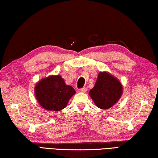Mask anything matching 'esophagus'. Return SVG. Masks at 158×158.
I'll list each match as a JSON object with an SVG mask.
<instances>
[{"label":"esophagus","instance_id":"34e87169","mask_svg":"<svg viewBox=\"0 0 158 158\" xmlns=\"http://www.w3.org/2000/svg\"><path fill=\"white\" fill-rule=\"evenodd\" d=\"M86 90H87L86 88L84 87V88H82V89H79V92H81V93H85V92H86Z\"/></svg>","mask_w":158,"mask_h":158}]
</instances>
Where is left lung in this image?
I'll use <instances>...</instances> for the list:
<instances>
[{
    "instance_id": "1",
    "label": "left lung",
    "mask_w": 158,
    "mask_h": 158,
    "mask_svg": "<svg viewBox=\"0 0 158 158\" xmlns=\"http://www.w3.org/2000/svg\"><path fill=\"white\" fill-rule=\"evenodd\" d=\"M122 94L121 83L107 72L99 73L95 86L89 91L95 105L102 109H108L115 105Z\"/></svg>"
}]
</instances>
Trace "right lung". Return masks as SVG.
<instances>
[{
	"label": "right lung",
	"mask_w": 158,
	"mask_h": 158,
	"mask_svg": "<svg viewBox=\"0 0 158 158\" xmlns=\"http://www.w3.org/2000/svg\"><path fill=\"white\" fill-rule=\"evenodd\" d=\"M35 94L42 107L48 111H60L66 107L72 96L75 94L71 85H66L60 75L42 79L35 87Z\"/></svg>",
	"instance_id": "obj_1"
}]
</instances>
